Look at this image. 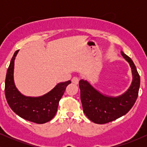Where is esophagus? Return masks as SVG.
Listing matches in <instances>:
<instances>
[{"instance_id": "34e87169", "label": "esophagus", "mask_w": 147, "mask_h": 147, "mask_svg": "<svg viewBox=\"0 0 147 147\" xmlns=\"http://www.w3.org/2000/svg\"><path fill=\"white\" fill-rule=\"evenodd\" d=\"M72 82L75 84H79V78L77 77H74L72 79Z\"/></svg>"}]
</instances>
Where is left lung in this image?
<instances>
[{"mask_svg":"<svg viewBox=\"0 0 147 147\" xmlns=\"http://www.w3.org/2000/svg\"><path fill=\"white\" fill-rule=\"evenodd\" d=\"M123 58L129 64L132 73V82L122 95L113 97L103 94L87 80L79 82L83 111L90 120L96 124H105L115 120L127 113L134 105L138 95L140 78L134 63L121 51Z\"/></svg>","mask_w":147,"mask_h":147,"instance_id":"left-lung-1","label":"left lung"}]
</instances>
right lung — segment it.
I'll list each match as a JSON object with an SVG mask.
<instances>
[{"instance_id": "add662e5", "label": "right lung", "mask_w": 147, "mask_h": 147, "mask_svg": "<svg viewBox=\"0 0 147 147\" xmlns=\"http://www.w3.org/2000/svg\"><path fill=\"white\" fill-rule=\"evenodd\" d=\"M19 50L14 52L7 72L5 93L9 107L16 115L26 120L37 124L50 121L57 113L59 102L67 86L71 82H60L45 95L30 97L21 93L16 87L14 79V61Z\"/></svg>"}]
</instances>
